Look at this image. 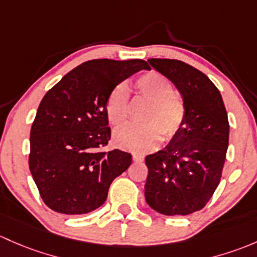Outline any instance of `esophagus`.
Here are the masks:
<instances>
[{"mask_svg": "<svg viewBox=\"0 0 257 257\" xmlns=\"http://www.w3.org/2000/svg\"><path fill=\"white\" fill-rule=\"evenodd\" d=\"M132 158H134V161H136V162H141V161H144L145 156L142 155V153H134V155H132Z\"/></svg>", "mask_w": 257, "mask_h": 257, "instance_id": "obj_1", "label": "esophagus"}]
</instances>
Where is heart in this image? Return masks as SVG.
Returning <instances> with one entry per match:
<instances>
[{
  "label": "heart",
  "instance_id": "heart-1",
  "mask_svg": "<svg viewBox=\"0 0 257 257\" xmlns=\"http://www.w3.org/2000/svg\"><path fill=\"white\" fill-rule=\"evenodd\" d=\"M137 94L150 102L146 123H128L116 130L113 142L128 151H150L158 146L161 139L172 140L186 123L187 109L183 99L173 92V85L158 71H147L135 81ZM105 111L112 125L120 126L128 118V88L121 83L110 91Z\"/></svg>",
  "mask_w": 257,
  "mask_h": 257
}]
</instances>
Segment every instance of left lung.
<instances>
[{
    "label": "left lung",
    "instance_id": "obj_1",
    "mask_svg": "<svg viewBox=\"0 0 257 257\" xmlns=\"http://www.w3.org/2000/svg\"><path fill=\"white\" fill-rule=\"evenodd\" d=\"M148 63L181 92L187 117L163 150L146 156L147 204L165 215L200 210L220 183L229 145V121L220 91L192 65L152 58Z\"/></svg>",
    "mask_w": 257,
    "mask_h": 257
}]
</instances>
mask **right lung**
<instances>
[{
	"mask_svg": "<svg viewBox=\"0 0 257 257\" xmlns=\"http://www.w3.org/2000/svg\"><path fill=\"white\" fill-rule=\"evenodd\" d=\"M141 69L142 59H94L74 68L47 91L31 128L28 163L41 198L57 213L101 207L110 184L131 165L127 152H106L111 137L105 104L116 85Z\"/></svg>",
	"mask_w": 257,
	"mask_h": 257,
	"instance_id": "1",
	"label": "right lung"
}]
</instances>
